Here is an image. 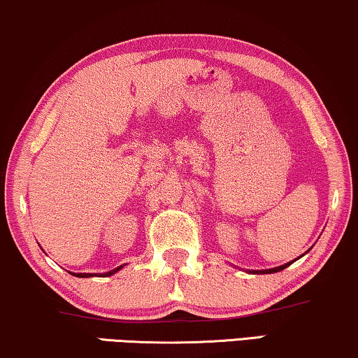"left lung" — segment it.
Masks as SVG:
<instances>
[{"instance_id":"8db88e82","label":"left lung","mask_w":358,"mask_h":358,"mask_svg":"<svg viewBox=\"0 0 358 358\" xmlns=\"http://www.w3.org/2000/svg\"><path fill=\"white\" fill-rule=\"evenodd\" d=\"M292 263H287V264H284V266H279V268H274V269H264V271H256V273L258 274H273V273H279V271H282V269H285L287 266H290Z\"/></svg>"}]
</instances>
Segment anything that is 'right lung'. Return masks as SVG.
<instances>
[{
  "instance_id": "1",
  "label": "right lung",
  "mask_w": 358,
  "mask_h": 358,
  "mask_svg": "<svg viewBox=\"0 0 358 358\" xmlns=\"http://www.w3.org/2000/svg\"><path fill=\"white\" fill-rule=\"evenodd\" d=\"M122 268H123V266H120V268L113 269V271H110V273H107L105 275H112V274H115V273H117V271H120ZM73 275H78V278H92V275H95V274H84V273H80V274H74V273H73Z\"/></svg>"
}]
</instances>
